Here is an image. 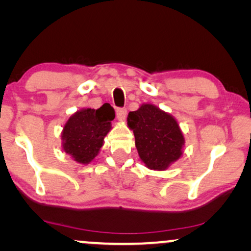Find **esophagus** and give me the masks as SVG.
Instances as JSON below:
<instances>
[{
    "mask_svg": "<svg viewBox=\"0 0 251 251\" xmlns=\"http://www.w3.org/2000/svg\"><path fill=\"white\" fill-rule=\"evenodd\" d=\"M126 116V108H118L116 109V118L119 121H123Z\"/></svg>",
    "mask_w": 251,
    "mask_h": 251,
    "instance_id": "1",
    "label": "esophagus"
}]
</instances>
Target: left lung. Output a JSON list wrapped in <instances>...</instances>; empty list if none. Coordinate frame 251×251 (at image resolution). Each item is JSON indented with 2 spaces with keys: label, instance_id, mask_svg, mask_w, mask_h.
Masks as SVG:
<instances>
[{
  "label": "left lung",
  "instance_id": "8db88e82",
  "mask_svg": "<svg viewBox=\"0 0 251 251\" xmlns=\"http://www.w3.org/2000/svg\"><path fill=\"white\" fill-rule=\"evenodd\" d=\"M137 152L151 170H167L183 155L185 138L177 120L157 106L145 102L128 114Z\"/></svg>",
  "mask_w": 251,
  "mask_h": 251
}]
</instances>
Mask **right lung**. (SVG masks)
<instances>
[{
  "instance_id": "right-lung-1",
  "label": "right lung",
  "mask_w": 251,
  "mask_h": 251,
  "mask_svg": "<svg viewBox=\"0 0 251 251\" xmlns=\"http://www.w3.org/2000/svg\"><path fill=\"white\" fill-rule=\"evenodd\" d=\"M114 109L109 104L100 108H82L70 116L61 131V149L80 164H88L99 154L104 138L112 129Z\"/></svg>"
}]
</instances>
